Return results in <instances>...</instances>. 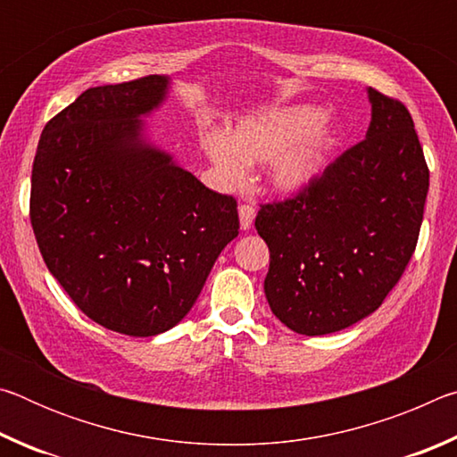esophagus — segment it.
Masks as SVG:
<instances>
[{
    "label": "esophagus",
    "instance_id": "esophagus-1",
    "mask_svg": "<svg viewBox=\"0 0 457 457\" xmlns=\"http://www.w3.org/2000/svg\"><path fill=\"white\" fill-rule=\"evenodd\" d=\"M237 215H239V228L245 231V229L252 228L253 218H256V210H253L252 205H239Z\"/></svg>",
    "mask_w": 457,
    "mask_h": 457
}]
</instances>
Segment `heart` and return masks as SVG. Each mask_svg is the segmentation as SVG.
I'll list each match as a JSON object with an SVG mask.
<instances>
[{
	"mask_svg": "<svg viewBox=\"0 0 457 457\" xmlns=\"http://www.w3.org/2000/svg\"><path fill=\"white\" fill-rule=\"evenodd\" d=\"M320 119L322 111L312 104L270 108L237 122L228 135L205 133L201 145L228 187H242L252 165L272 163L270 185L292 197L312 187L340 141V130Z\"/></svg>",
	"mask_w": 457,
	"mask_h": 457,
	"instance_id": "1",
	"label": "heart"
}]
</instances>
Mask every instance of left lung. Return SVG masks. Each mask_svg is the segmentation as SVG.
<instances>
[{"label": "left lung", "mask_w": 457, "mask_h": 457, "mask_svg": "<svg viewBox=\"0 0 457 457\" xmlns=\"http://www.w3.org/2000/svg\"><path fill=\"white\" fill-rule=\"evenodd\" d=\"M365 141L324 169L312 187L262 205L264 280L276 319L306 337L330 335L373 314L415 252L429 171L407 108L367 90Z\"/></svg>", "instance_id": "8db88e82"}]
</instances>
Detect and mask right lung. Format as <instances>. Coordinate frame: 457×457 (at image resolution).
<instances>
[{"instance_id": "obj_1", "label": "right lung", "mask_w": 457, "mask_h": 457, "mask_svg": "<svg viewBox=\"0 0 457 457\" xmlns=\"http://www.w3.org/2000/svg\"><path fill=\"white\" fill-rule=\"evenodd\" d=\"M169 76L88 88L44 127L29 220L50 274L108 330L154 337L185 319L237 236L234 197L145 135Z\"/></svg>"}]
</instances>
